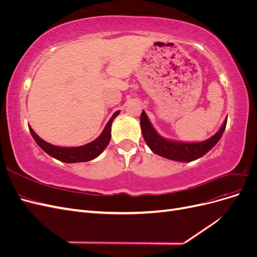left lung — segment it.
I'll list each match as a JSON object with an SVG mask.
<instances>
[{
    "label": "left lung",
    "instance_id": "1",
    "mask_svg": "<svg viewBox=\"0 0 257 257\" xmlns=\"http://www.w3.org/2000/svg\"><path fill=\"white\" fill-rule=\"evenodd\" d=\"M227 119L224 121L221 128L209 139L201 143H180L168 141L163 138L148 119L146 112L143 110L141 115V125L145 142L150 149L159 154L160 157L166 158L178 162H192L205 155L209 150H211L215 144L220 141L225 127H226Z\"/></svg>",
    "mask_w": 257,
    "mask_h": 257
}]
</instances>
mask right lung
Returning <instances> with one entry per match:
<instances>
[{"instance_id": "1", "label": "right lung", "mask_w": 257, "mask_h": 257, "mask_svg": "<svg viewBox=\"0 0 257 257\" xmlns=\"http://www.w3.org/2000/svg\"><path fill=\"white\" fill-rule=\"evenodd\" d=\"M120 113V111H115L110 120L108 121L106 124V126L104 131L102 132L95 141H93L84 146L80 147H74V148H63V147H57L53 146L51 144L46 143L45 141L38 136L35 132L32 130V127H29L31 135L34 138V141L36 144L40 146L42 149L49 154L50 157L57 159L61 162L64 163H79V162H88L93 159H95L96 157L102 153L105 148L108 146L110 142V137H111V123L113 119L116 115Z\"/></svg>"}]
</instances>
